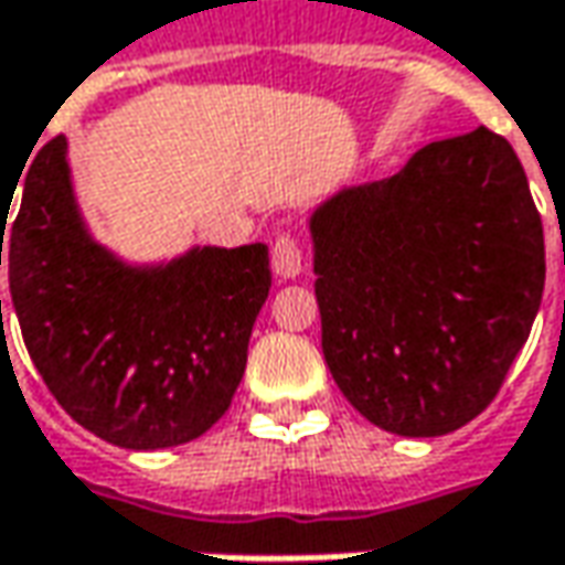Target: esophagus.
Returning <instances> with one entry per match:
<instances>
[{
  "mask_svg": "<svg viewBox=\"0 0 565 565\" xmlns=\"http://www.w3.org/2000/svg\"><path fill=\"white\" fill-rule=\"evenodd\" d=\"M305 267V250L295 232H279L273 242V270L279 276H298Z\"/></svg>",
  "mask_w": 565,
  "mask_h": 565,
  "instance_id": "esophagus-1",
  "label": "esophagus"
}]
</instances>
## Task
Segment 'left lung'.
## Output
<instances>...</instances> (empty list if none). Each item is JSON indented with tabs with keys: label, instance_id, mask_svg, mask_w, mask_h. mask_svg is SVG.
<instances>
[{
	"label": "left lung",
	"instance_id": "obj_1",
	"mask_svg": "<svg viewBox=\"0 0 565 565\" xmlns=\"http://www.w3.org/2000/svg\"><path fill=\"white\" fill-rule=\"evenodd\" d=\"M320 345L342 396L402 437L478 418L532 333L544 226L525 169L490 128L320 206Z\"/></svg>",
	"mask_w": 565,
	"mask_h": 565
}]
</instances>
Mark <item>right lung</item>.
Masks as SVG:
<instances>
[{
  "label": "right lung",
  "mask_w": 565,
  "mask_h": 565,
  "mask_svg": "<svg viewBox=\"0 0 565 565\" xmlns=\"http://www.w3.org/2000/svg\"><path fill=\"white\" fill-rule=\"evenodd\" d=\"M21 188L14 220V191L0 201V264L6 245L21 337L55 402L125 449L201 437L245 374L250 327L270 292L267 245L125 267L81 226L65 138L33 157Z\"/></svg>",
  "instance_id": "add662e5"
}]
</instances>
